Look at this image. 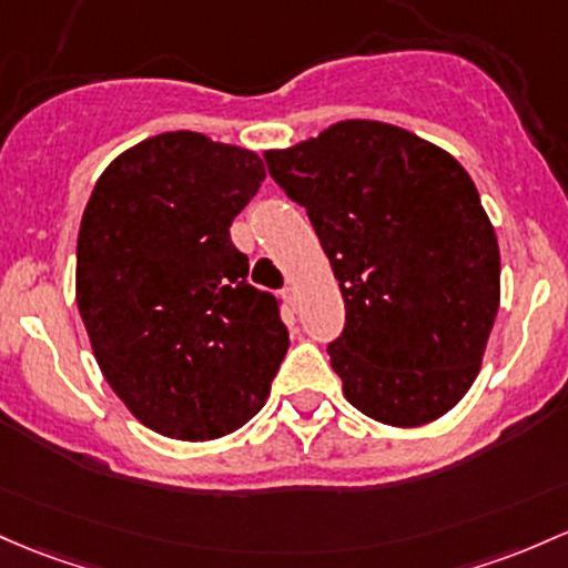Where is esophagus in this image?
<instances>
[{
    "label": "esophagus",
    "instance_id": "1",
    "mask_svg": "<svg viewBox=\"0 0 568 568\" xmlns=\"http://www.w3.org/2000/svg\"><path fill=\"white\" fill-rule=\"evenodd\" d=\"M283 298H285V304H288V307L296 310V302H298L296 288H285V291H283Z\"/></svg>",
    "mask_w": 568,
    "mask_h": 568
}]
</instances>
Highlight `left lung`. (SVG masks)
Segmentation results:
<instances>
[{"instance_id":"left-lung-1","label":"left lung","mask_w":568,"mask_h":568,"mask_svg":"<svg viewBox=\"0 0 568 568\" xmlns=\"http://www.w3.org/2000/svg\"><path fill=\"white\" fill-rule=\"evenodd\" d=\"M264 159L307 207L345 298L328 355L347 402L394 428L450 413L479 375L501 302L496 232L469 172L364 118Z\"/></svg>"}]
</instances>
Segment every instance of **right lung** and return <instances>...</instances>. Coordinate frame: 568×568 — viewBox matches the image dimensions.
Masks as SVG:
<instances>
[{"mask_svg":"<svg viewBox=\"0 0 568 568\" xmlns=\"http://www.w3.org/2000/svg\"><path fill=\"white\" fill-rule=\"evenodd\" d=\"M264 178L247 148L166 132L93 185L74 298L104 379L155 434L217 439L270 398L288 332L229 234Z\"/></svg>","mask_w":568,"mask_h":568,"instance_id":"1","label":"right lung"}]
</instances>
